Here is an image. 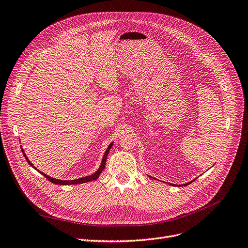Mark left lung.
<instances>
[{"instance_id":"obj_1","label":"left lung","mask_w":248,"mask_h":248,"mask_svg":"<svg viewBox=\"0 0 248 248\" xmlns=\"http://www.w3.org/2000/svg\"><path fill=\"white\" fill-rule=\"evenodd\" d=\"M149 178H151V179H155V180L158 181L157 179H155V178H152V176H150V175H149ZM195 180H196V179H195ZM195 180H193V181H191V182H188V183H186V184H183V185H175V184H170V183H168V184H169V185H170V186H185L190 185V184H191V183H193Z\"/></svg>"}]
</instances>
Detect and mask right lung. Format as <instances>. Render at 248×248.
<instances>
[{
  "instance_id": "right-lung-1",
  "label": "right lung",
  "mask_w": 248,
  "mask_h": 248,
  "mask_svg": "<svg viewBox=\"0 0 248 248\" xmlns=\"http://www.w3.org/2000/svg\"><path fill=\"white\" fill-rule=\"evenodd\" d=\"M112 145H113V142H111L110 144H109V146L107 147V149H106V151H105V153H104V155H103V158H102V161H101V164H100V168L98 169V170L97 171H95L93 172V174H91V175H86V176H84V178H79V179H77V180H70V181H63V180H57V179H54V178H51V176H49V175H47V174H45L44 172H42V171H40V170H38L36 168H35L33 164L31 163V161L28 159V157L26 156V155H25V152H24V150H23V148L21 147V150H22V153H23V155H24V157H25V159L27 160V162L30 164V166L33 168V169H35L36 170H38L43 176H45V178L48 180L49 182H51V183H53V184H55V185H79V184H84V183H88V182H93V181H96L99 176H100V174L102 173V171L104 170V169H105V166H106V159H107V156H108V155H109V152H110V149H111V147H112Z\"/></svg>"
}]
</instances>
